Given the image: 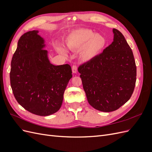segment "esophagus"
<instances>
[{"instance_id": "esophagus-1", "label": "esophagus", "mask_w": 152, "mask_h": 152, "mask_svg": "<svg viewBox=\"0 0 152 152\" xmlns=\"http://www.w3.org/2000/svg\"><path fill=\"white\" fill-rule=\"evenodd\" d=\"M72 72L74 73H76L77 72V65H73L72 67Z\"/></svg>"}]
</instances>
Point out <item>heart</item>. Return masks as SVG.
Segmentation results:
<instances>
[{
    "label": "heart",
    "instance_id": "b5f03b06",
    "mask_svg": "<svg viewBox=\"0 0 152 152\" xmlns=\"http://www.w3.org/2000/svg\"><path fill=\"white\" fill-rule=\"evenodd\" d=\"M106 39L104 37L87 28H79L72 31L66 37L65 45L70 50L80 49V56L84 61H90L102 52L105 46ZM61 54H66V50L63 48H58Z\"/></svg>",
    "mask_w": 152,
    "mask_h": 152
}]
</instances>
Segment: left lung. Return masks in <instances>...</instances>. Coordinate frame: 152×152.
<instances>
[{"mask_svg": "<svg viewBox=\"0 0 152 152\" xmlns=\"http://www.w3.org/2000/svg\"><path fill=\"white\" fill-rule=\"evenodd\" d=\"M113 41L102 53L78 68L90 105L99 111L118 109L130 99L136 80L132 50L120 31L113 28Z\"/></svg>", "mask_w": 152, "mask_h": 152, "instance_id": "1", "label": "left lung"}]
</instances>
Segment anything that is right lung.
<instances>
[{
    "mask_svg": "<svg viewBox=\"0 0 152 152\" xmlns=\"http://www.w3.org/2000/svg\"><path fill=\"white\" fill-rule=\"evenodd\" d=\"M38 30L29 31L18 40L11 60V86L22 107L40 116L56 113L61 108L71 66L50 63L44 40Z\"/></svg>",
    "mask_w": 152,
    "mask_h": 152,
    "instance_id": "right-lung-1",
    "label": "right lung"
}]
</instances>
